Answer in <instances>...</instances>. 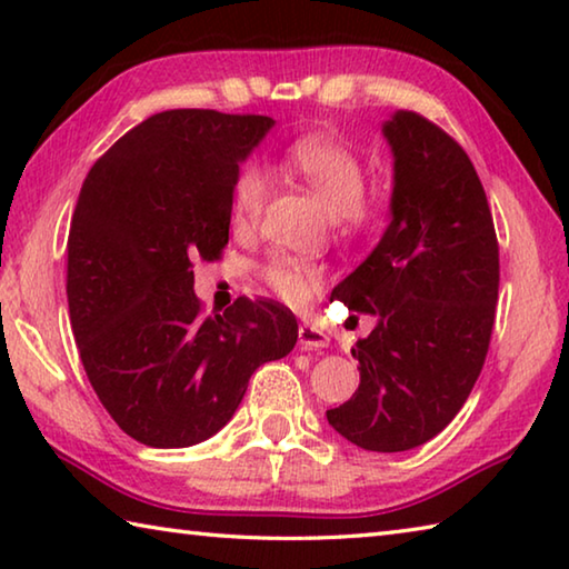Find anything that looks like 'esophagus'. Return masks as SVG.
Here are the masks:
<instances>
[{
	"mask_svg": "<svg viewBox=\"0 0 569 569\" xmlns=\"http://www.w3.org/2000/svg\"><path fill=\"white\" fill-rule=\"evenodd\" d=\"M298 343H301V349L306 351H319L329 346V336H326L321 329H316V326L303 323L301 329H298Z\"/></svg>",
	"mask_w": 569,
	"mask_h": 569,
	"instance_id": "obj_1",
	"label": "esophagus"
}]
</instances>
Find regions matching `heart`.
Instances as JSON below:
<instances>
[{
	"label": "heart",
	"instance_id": "b5f03b06",
	"mask_svg": "<svg viewBox=\"0 0 569 569\" xmlns=\"http://www.w3.org/2000/svg\"><path fill=\"white\" fill-rule=\"evenodd\" d=\"M281 166L303 180L323 208L339 220L346 233H363L379 218V203L363 196L366 172L363 162L351 148L323 134H306L283 150ZM268 198L266 170L248 162L238 170L230 190V218L236 228L253 226L263 213ZM261 281L293 308H303L319 291L323 273L319 266L291 253H273L258 266Z\"/></svg>",
	"mask_w": 569,
	"mask_h": 569
}]
</instances>
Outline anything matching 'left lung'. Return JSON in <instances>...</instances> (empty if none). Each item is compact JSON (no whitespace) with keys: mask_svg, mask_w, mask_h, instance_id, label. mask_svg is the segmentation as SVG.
I'll list each match as a JSON object with an SVG mask.
<instances>
[{"mask_svg":"<svg viewBox=\"0 0 569 569\" xmlns=\"http://www.w3.org/2000/svg\"><path fill=\"white\" fill-rule=\"evenodd\" d=\"M383 134L393 152L391 223L331 293L379 323L351 351L359 389L326 419L361 449L407 451L437 437L479 379L499 243L481 180L451 134L403 110Z\"/></svg>","mask_w":569,"mask_h":569,"instance_id":"1","label":"left lung"}]
</instances>
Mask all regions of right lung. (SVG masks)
<instances>
[{"mask_svg": "<svg viewBox=\"0 0 569 569\" xmlns=\"http://www.w3.org/2000/svg\"><path fill=\"white\" fill-rule=\"evenodd\" d=\"M266 114L166 110L104 152L67 238V303L80 359L114 423L140 445L192 447L233 417L248 379L298 339L291 311L240 296L203 313L192 263L228 246L238 162Z\"/></svg>", "mask_w": 569, "mask_h": 569, "instance_id": "obj_1", "label": "right lung"}]
</instances>
